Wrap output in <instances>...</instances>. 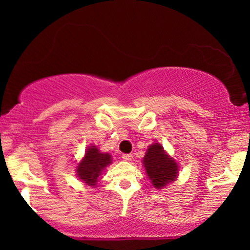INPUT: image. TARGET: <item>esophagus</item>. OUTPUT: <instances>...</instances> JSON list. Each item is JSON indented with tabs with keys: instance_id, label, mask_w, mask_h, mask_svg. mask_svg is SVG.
I'll return each instance as SVG.
<instances>
[{
	"instance_id": "1",
	"label": "esophagus",
	"mask_w": 250,
	"mask_h": 250,
	"mask_svg": "<svg viewBox=\"0 0 250 250\" xmlns=\"http://www.w3.org/2000/svg\"><path fill=\"white\" fill-rule=\"evenodd\" d=\"M122 159H123V161H131V160H133V155H131V154H123Z\"/></svg>"
}]
</instances>
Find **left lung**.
I'll return each mask as SVG.
<instances>
[{
    "instance_id": "left-lung-1",
    "label": "left lung",
    "mask_w": 250,
    "mask_h": 250,
    "mask_svg": "<svg viewBox=\"0 0 250 250\" xmlns=\"http://www.w3.org/2000/svg\"><path fill=\"white\" fill-rule=\"evenodd\" d=\"M143 166L151 181V185L157 189L165 187L176 179L179 170L177 163L165 153L160 143H154L147 149L143 159Z\"/></svg>"
}]
</instances>
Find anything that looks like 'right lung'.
Returning <instances> with one entry per match:
<instances>
[{"label": "right lung", "instance_id": "right-lung-1", "mask_svg": "<svg viewBox=\"0 0 250 250\" xmlns=\"http://www.w3.org/2000/svg\"><path fill=\"white\" fill-rule=\"evenodd\" d=\"M111 163V156L109 154L100 153L95 146L89 147L85 151L84 159L77 166V175L83 182L95 187L99 176L102 174L103 169Z\"/></svg>", "mask_w": 250, "mask_h": 250}]
</instances>
